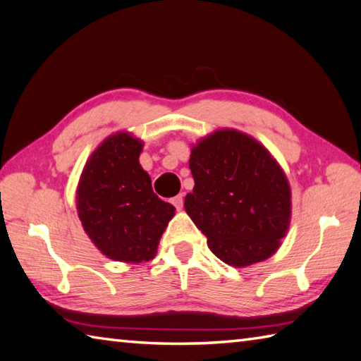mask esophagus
<instances>
[{
    "instance_id": "34e87169",
    "label": "esophagus",
    "mask_w": 361,
    "mask_h": 361,
    "mask_svg": "<svg viewBox=\"0 0 361 361\" xmlns=\"http://www.w3.org/2000/svg\"><path fill=\"white\" fill-rule=\"evenodd\" d=\"M172 203H173V207H175L176 209H181L183 205H185V195H183V194L175 195V197L172 199Z\"/></svg>"
}]
</instances>
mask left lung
Returning <instances> with one entry per match:
<instances>
[{
	"label": "left lung",
	"mask_w": 361,
	"mask_h": 361,
	"mask_svg": "<svg viewBox=\"0 0 361 361\" xmlns=\"http://www.w3.org/2000/svg\"><path fill=\"white\" fill-rule=\"evenodd\" d=\"M189 169L195 186L186 213L216 257L233 267L270 257L289 228L290 186L268 149L222 129L192 148Z\"/></svg>",
	"instance_id": "left-lung-1"
}]
</instances>
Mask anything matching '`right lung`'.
I'll use <instances>...</instances> for the list:
<instances>
[{
	"label": "right lung",
	"instance_id": "obj_1",
	"mask_svg": "<svg viewBox=\"0 0 361 361\" xmlns=\"http://www.w3.org/2000/svg\"><path fill=\"white\" fill-rule=\"evenodd\" d=\"M143 143L118 133L91 154L77 188L85 232L102 254L118 262L152 260L175 207L153 192L139 164Z\"/></svg>",
	"mask_w": 361,
	"mask_h": 361
}]
</instances>
